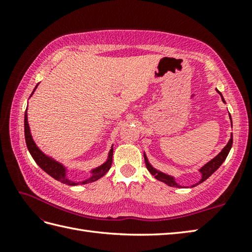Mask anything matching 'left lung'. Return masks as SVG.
Returning <instances> with one entry per match:
<instances>
[{"instance_id": "8db88e82", "label": "left lung", "mask_w": 252, "mask_h": 252, "mask_svg": "<svg viewBox=\"0 0 252 252\" xmlns=\"http://www.w3.org/2000/svg\"><path fill=\"white\" fill-rule=\"evenodd\" d=\"M217 92L221 95L222 101H223L224 104H225V100H224L221 92H219L218 90H217ZM229 119H231V126H233L231 115H229ZM232 145H233V134H231V137H229V141H228V143L225 145V147H224V148L222 149V151L217 155V156H216L215 158L211 159L210 161L207 162L206 164H203L202 167H201L199 170H198V171H199V172H200V174H201V179H200L199 181H198L197 183L192 184L191 187L197 186L198 184H200V183H202V182H205V181L209 178V176L212 175L219 168H220V165L224 162V160L226 159L229 151H231ZM144 159H145V163H146L147 170H148L149 172H151L157 180L163 182V183H165L168 186H172V187H184V186L180 185V184L178 183V182H176L174 176L169 175V174H167V173L161 172V171L155 169V168L153 167V165L151 164V162L148 161V159H147V156H146L145 153H144Z\"/></svg>"}]
</instances>
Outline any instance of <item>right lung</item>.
Returning a JSON list of instances; mask_svg holds the SVG:
<instances>
[{
	"instance_id": "add662e5",
	"label": "right lung",
	"mask_w": 252,
	"mask_h": 252,
	"mask_svg": "<svg viewBox=\"0 0 252 252\" xmlns=\"http://www.w3.org/2000/svg\"><path fill=\"white\" fill-rule=\"evenodd\" d=\"M37 85H39V83L35 85V88L33 90V92L31 93L30 97L33 95L34 91L37 88ZM27 109L25 112V138H26L27 147H28V151L32 156V158L34 159L36 164L39 165V167L43 170L44 172L51 175L52 178H54L55 180L62 182V183H65L68 185L89 184V183H92V182L97 181L98 179H100L101 176L105 175L107 173V171L110 169L111 163H112V155H114V148H112L114 147V145H111V148L108 153V156H107L106 161L104 163H101L100 165H98V167L90 170V173H91L90 178H88L84 181H81V182L72 181L71 179H69L67 175L68 169L65 167V165H63L62 162L57 161V160H55L53 157L49 156V155L44 154L34 143L33 138H32V135H31V131H30V126H29V122H28V112H27Z\"/></svg>"
}]
</instances>
